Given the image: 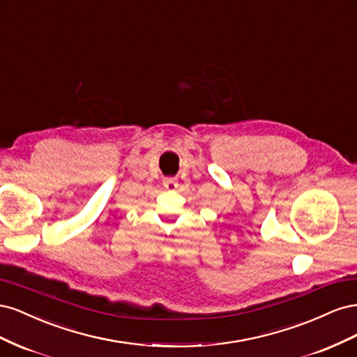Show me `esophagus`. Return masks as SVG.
<instances>
[{
  "label": "esophagus",
  "mask_w": 357,
  "mask_h": 357,
  "mask_svg": "<svg viewBox=\"0 0 357 357\" xmlns=\"http://www.w3.org/2000/svg\"><path fill=\"white\" fill-rule=\"evenodd\" d=\"M164 188L168 189V190H176L178 188V183H177L176 178L168 177V178L164 180Z\"/></svg>",
  "instance_id": "esophagus-1"
}]
</instances>
